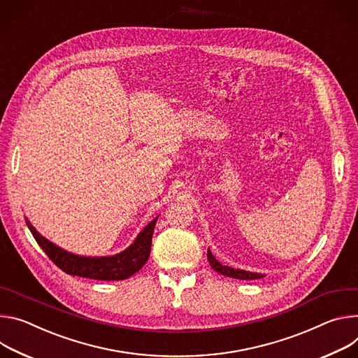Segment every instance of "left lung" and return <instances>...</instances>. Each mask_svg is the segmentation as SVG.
Wrapping results in <instances>:
<instances>
[{
    "instance_id": "8db88e82",
    "label": "left lung",
    "mask_w": 358,
    "mask_h": 358,
    "mask_svg": "<svg viewBox=\"0 0 358 358\" xmlns=\"http://www.w3.org/2000/svg\"><path fill=\"white\" fill-rule=\"evenodd\" d=\"M208 260L210 263V266L220 274L227 275V277H233V279H241V280H256V279H262L263 274L259 273H250V271H245V270H239V268H231L229 266H223L220 264L213 255L210 253V250H208Z\"/></svg>"
}]
</instances>
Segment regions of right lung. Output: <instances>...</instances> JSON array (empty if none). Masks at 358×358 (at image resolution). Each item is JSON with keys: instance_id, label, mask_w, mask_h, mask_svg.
I'll return each mask as SVG.
<instances>
[{"instance_id": "obj_1", "label": "right lung", "mask_w": 358, "mask_h": 358, "mask_svg": "<svg viewBox=\"0 0 358 358\" xmlns=\"http://www.w3.org/2000/svg\"><path fill=\"white\" fill-rule=\"evenodd\" d=\"M156 220H152L136 237L134 245L125 252L112 257H83L68 253L39 234L31 223L27 220V224L34 236L36 243L47 253V256L65 273L72 275L88 277L95 280H124L135 274L146 263L150 246L152 234L156 224Z\"/></svg>"}]
</instances>
